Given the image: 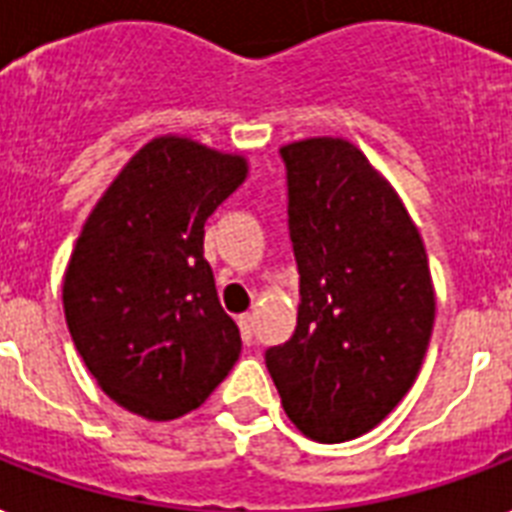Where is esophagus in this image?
Returning <instances> with one entry per match:
<instances>
[{
  "label": "esophagus",
  "instance_id": "34e87169",
  "mask_svg": "<svg viewBox=\"0 0 512 512\" xmlns=\"http://www.w3.org/2000/svg\"><path fill=\"white\" fill-rule=\"evenodd\" d=\"M237 323H240V334H243L245 344H251L253 331H256V328H253V315H248V312H245V315H240V320H237Z\"/></svg>",
  "mask_w": 512,
  "mask_h": 512
}]
</instances>
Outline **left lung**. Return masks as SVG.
Here are the masks:
<instances>
[{"mask_svg":"<svg viewBox=\"0 0 512 512\" xmlns=\"http://www.w3.org/2000/svg\"><path fill=\"white\" fill-rule=\"evenodd\" d=\"M299 318L264 352L288 419L320 443L374 430L417 379L435 320L427 253L414 221L342 138L280 149Z\"/></svg>","mask_w":512,"mask_h":512,"instance_id":"obj_1","label":"left lung"}]
</instances>
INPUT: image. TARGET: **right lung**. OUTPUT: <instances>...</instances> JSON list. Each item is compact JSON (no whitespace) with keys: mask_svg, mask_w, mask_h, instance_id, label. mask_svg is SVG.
I'll list each match as a JSON object with an SVG mask.
<instances>
[{"mask_svg":"<svg viewBox=\"0 0 512 512\" xmlns=\"http://www.w3.org/2000/svg\"><path fill=\"white\" fill-rule=\"evenodd\" d=\"M237 154L154 138L90 213L63 280L74 347L109 398L146 419H176L240 358L202 256L205 221L245 181Z\"/></svg>","mask_w":512,"mask_h":512,"instance_id":"obj_1","label":"right lung"}]
</instances>
